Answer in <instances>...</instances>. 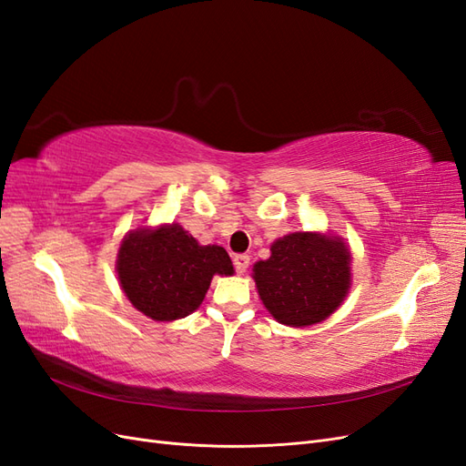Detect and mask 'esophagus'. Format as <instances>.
Masks as SVG:
<instances>
[{
	"label": "esophagus",
	"mask_w": 466,
	"mask_h": 466,
	"mask_svg": "<svg viewBox=\"0 0 466 466\" xmlns=\"http://www.w3.org/2000/svg\"><path fill=\"white\" fill-rule=\"evenodd\" d=\"M248 264H250V258H248V255H235V257H233V266H235V270H237L238 274L247 272Z\"/></svg>",
	"instance_id": "34e87169"
}]
</instances>
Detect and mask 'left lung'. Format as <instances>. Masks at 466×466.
Returning <instances> with one entry per match:
<instances>
[{
	"label": "left lung",
	"mask_w": 466,
	"mask_h": 466,
	"mask_svg": "<svg viewBox=\"0 0 466 466\" xmlns=\"http://www.w3.org/2000/svg\"><path fill=\"white\" fill-rule=\"evenodd\" d=\"M255 264L258 295L272 317L288 327H309L330 317L350 288V250L340 238L291 233Z\"/></svg>",
	"instance_id": "obj_1"
}]
</instances>
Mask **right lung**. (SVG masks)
Masks as SVG:
<instances>
[{"instance_id": "1", "label": "right lung", "mask_w": 466, "mask_h": 466, "mask_svg": "<svg viewBox=\"0 0 466 466\" xmlns=\"http://www.w3.org/2000/svg\"><path fill=\"white\" fill-rule=\"evenodd\" d=\"M116 270L132 305L153 320H177L200 307L214 274H233L223 247H200L180 225L139 229L124 238Z\"/></svg>"}]
</instances>
